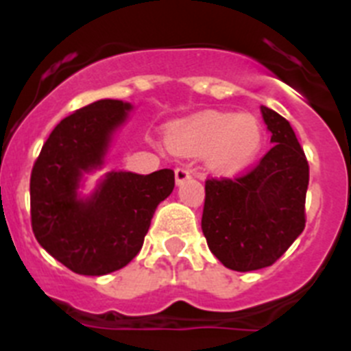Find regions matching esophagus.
<instances>
[{"label":"esophagus","mask_w":351,"mask_h":351,"mask_svg":"<svg viewBox=\"0 0 351 351\" xmlns=\"http://www.w3.org/2000/svg\"><path fill=\"white\" fill-rule=\"evenodd\" d=\"M190 178H191L190 169H186V167H178V169H176V182H178V184L188 181Z\"/></svg>","instance_id":"obj_1"}]
</instances>
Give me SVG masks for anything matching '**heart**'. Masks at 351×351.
<instances>
[{
    "instance_id": "b5f03b06",
    "label": "heart",
    "mask_w": 351,
    "mask_h": 351,
    "mask_svg": "<svg viewBox=\"0 0 351 351\" xmlns=\"http://www.w3.org/2000/svg\"><path fill=\"white\" fill-rule=\"evenodd\" d=\"M167 144L184 156L207 154L210 169L234 172L256 154L262 128L251 116L204 112L176 123L167 133Z\"/></svg>"
}]
</instances>
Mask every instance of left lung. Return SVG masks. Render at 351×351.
<instances>
[{
    "label": "left lung",
    "mask_w": 351,
    "mask_h": 351,
    "mask_svg": "<svg viewBox=\"0 0 351 351\" xmlns=\"http://www.w3.org/2000/svg\"><path fill=\"white\" fill-rule=\"evenodd\" d=\"M272 145L253 169L209 178L202 232L213 255L232 271L269 267L302 234L309 165L290 123L262 107Z\"/></svg>",
    "instance_id": "left-lung-1"
}]
</instances>
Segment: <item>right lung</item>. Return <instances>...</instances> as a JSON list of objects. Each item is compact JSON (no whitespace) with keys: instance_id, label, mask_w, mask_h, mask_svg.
I'll use <instances>...</instances> for the list:
<instances>
[{"instance_id":"right-lung-1","label":"right lung","mask_w":351,"mask_h":351,"mask_svg":"<svg viewBox=\"0 0 351 351\" xmlns=\"http://www.w3.org/2000/svg\"><path fill=\"white\" fill-rule=\"evenodd\" d=\"M132 105L98 100L52 130L29 179L31 228L40 246L77 274L104 276L128 265L144 244L158 204L173 190V170L112 172L88 200L82 172L104 163L114 130Z\"/></svg>"}]
</instances>
